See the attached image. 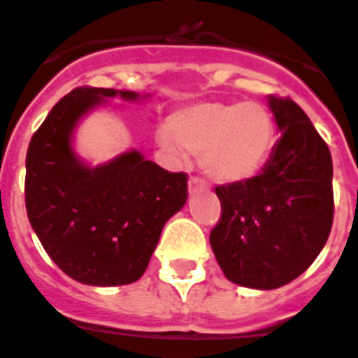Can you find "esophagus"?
Returning <instances> with one entry per match:
<instances>
[{
	"mask_svg": "<svg viewBox=\"0 0 358 358\" xmlns=\"http://www.w3.org/2000/svg\"><path fill=\"white\" fill-rule=\"evenodd\" d=\"M187 185H189V193H197V191L206 189V187H208L206 180L201 178V176H191L189 182H187Z\"/></svg>",
	"mask_w": 358,
	"mask_h": 358,
	"instance_id": "1",
	"label": "esophagus"
}]
</instances>
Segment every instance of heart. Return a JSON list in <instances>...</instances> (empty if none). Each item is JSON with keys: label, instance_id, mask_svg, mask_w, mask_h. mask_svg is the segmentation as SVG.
<instances>
[{"label": "heart", "instance_id": "obj_1", "mask_svg": "<svg viewBox=\"0 0 358 358\" xmlns=\"http://www.w3.org/2000/svg\"><path fill=\"white\" fill-rule=\"evenodd\" d=\"M276 127L268 108L255 101L197 103L169 118L159 141L173 155L201 154V165L220 182L257 174L274 146Z\"/></svg>", "mask_w": 358, "mask_h": 358}]
</instances>
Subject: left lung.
Wrapping results in <instances>:
<instances>
[{"label": "left lung", "mask_w": 358, "mask_h": 358, "mask_svg": "<svg viewBox=\"0 0 358 358\" xmlns=\"http://www.w3.org/2000/svg\"><path fill=\"white\" fill-rule=\"evenodd\" d=\"M282 135L263 171L215 185L222 203L210 244L223 274L252 289H276L299 278L327 244L334 220L332 157L306 113L270 95Z\"/></svg>", "instance_id": "obj_1"}]
</instances>
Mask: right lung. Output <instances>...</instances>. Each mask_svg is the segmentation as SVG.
<instances>
[{"mask_svg": "<svg viewBox=\"0 0 358 358\" xmlns=\"http://www.w3.org/2000/svg\"><path fill=\"white\" fill-rule=\"evenodd\" d=\"M133 92L80 86L52 106L26 154V210L37 238L65 274L86 285H127L143 276L163 225L187 199V174L138 152L97 169L71 150L82 114L103 97Z\"/></svg>", "mask_w": 358, "mask_h": 358, "instance_id": "right-lung-1", "label": "right lung"}]
</instances>
